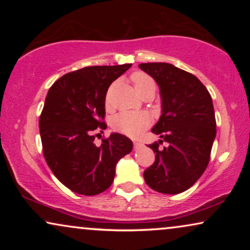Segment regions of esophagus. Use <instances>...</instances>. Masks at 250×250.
I'll list each match as a JSON object with an SVG mask.
<instances>
[{"instance_id": "obj_1", "label": "esophagus", "mask_w": 250, "mask_h": 250, "mask_svg": "<svg viewBox=\"0 0 250 250\" xmlns=\"http://www.w3.org/2000/svg\"><path fill=\"white\" fill-rule=\"evenodd\" d=\"M141 146H142V143H141V142H138V141L134 142V148H135V149L141 148Z\"/></svg>"}]
</instances>
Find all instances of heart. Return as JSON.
I'll list each match as a JSON object with an SVG mask.
<instances>
[{
  "label": "heart",
  "mask_w": 250,
  "mask_h": 250,
  "mask_svg": "<svg viewBox=\"0 0 250 250\" xmlns=\"http://www.w3.org/2000/svg\"><path fill=\"white\" fill-rule=\"evenodd\" d=\"M132 82L134 84V87L138 94L141 93L142 91L146 88H155L156 83L151 77L141 71L134 73L132 75ZM112 87V86H111ZM111 90V88H110ZM110 90L108 92L107 100H105V105L107 108H110V101H109V94ZM149 125V117L142 112H132V111H124L121 114L116 115L114 121H112V126L116 131L123 133V134L128 136H138L148 127Z\"/></svg>",
  "instance_id": "b5f03b06"
}]
</instances>
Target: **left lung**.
I'll list each match as a JSON object with an SVG mask.
<instances>
[{
    "label": "left lung",
    "mask_w": 250,
    "mask_h": 250,
    "mask_svg": "<svg viewBox=\"0 0 250 250\" xmlns=\"http://www.w3.org/2000/svg\"><path fill=\"white\" fill-rule=\"evenodd\" d=\"M139 67L156 81L162 99V115L151 129L162 140L149 145L156 160L143 177L157 192L181 193L199 180L209 163L216 136L213 101L194 75L172 63L149 62ZM163 141L169 146L159 150Z\"/></svg>",
    "instance_id": "1"
}]
</instances>
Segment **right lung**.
<instances>
[{"label": "right lung", "instance_id": "add662e5", "mask_svg": "<svg viewBox=\"0 0 250 250\" xmlns=\"http://www.w3.org/2000/svg\"><path fill=\"white\" fill-rule=\"evenodd\" d=\"M132 63L91 66L60 77L50 87L40 117L43 153L54 176L74 192L95 196L111 186L119 159L132 151L127 136L111 133L95 146L94 132L104 129L105 94Z\"/></svg>", "mask_w": 250, "mask_h": 250}]
</instances>
